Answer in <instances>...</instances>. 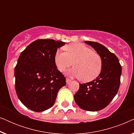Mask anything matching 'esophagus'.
<instances>
[{"instance_id":"obj_1","label":"esophagus","mask_w":134,"mask_h":134,"mask_svg":"<svg viewBox=\"0 0 134 134\" xmlns=\"http://www.w3.org/2000/svg\"><path fill=\"white\" fill-rule=\"evenodd\" d=\"M71 81V79H69V78H66V83H69V82Z\"/></svg>"}]
</instances>
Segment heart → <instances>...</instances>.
<instances>
[{
    "instance_id": "obj_1",
    "label": "heart",
    "mask_w": 134,
    "mask_h": 134,
    "mask_svg": "<svg viewBox=\"0 0 134 134\" xmlns=\"http://www.w3.org/2000/svg\"><path fill=\"white\" fill-rule=\"evenodd\" d=\"M65 49L66 52L58 51L55 54V64L60 71L63 72L73 63L74 67L68 72L71 77L80 78L83 82H90L99 76L102 62L98 53L80 43L68 44Z\"/></svg>"
}]
</instances>
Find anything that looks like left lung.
Instances as JSON below:
<instances>
[{
  "mask_svg": "<svg viewBox=\"0 0 134 134\" xmlns=\"http://www.w3.org/2000/svg\"><path fill=\"white\" fill-rule=\"evenodd\" d=\"M101 57V72L96 79L85 83H79L74 94L79 107L87 111H95L109 105L118 93L122 69L117 57L107 47L94 41H85Z\"/></svg>",
  "mask_w": 134,
  "mask_h": 134,
  "instance_id": "8db88e82",
  "label": "left lung"
}]
</instances>
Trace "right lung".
Wrapping results in <instances>:
<instances>
[{
    "instance_id": "obj_1",
    "label": "right lung",
    "mask_w": 134,
    "mask_h": 134,
    "mask_svg": "<svg viewBox=\"0 0 134 134\" xmlns=\"http://www.w3.org/2000/svg\"><path fill=\"white\" fill-rule=\"evenodd\" d=\"M65 43L51 39L37 40L20 54L14 68L15 90L21 102L40 112L54 105L66 78L57 69L54 56Z\"/></svg>"
}]
</instances>
